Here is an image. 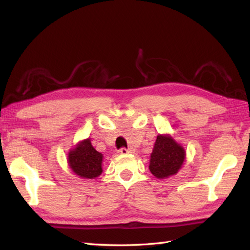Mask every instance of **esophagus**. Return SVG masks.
I'll return each mask as SVG.
<instances>
[{"label":"esophagus","mask_w":250,"mask_h":250,"mask_svg":"<svg viewBox=\"0 0 250 250\" xmlns=\"http://www.w3.org/2000/svg\"><path fill=\"white\" fill-rule=\"evenodd\" d=\"M133 152H134L133 149H126V148H121L120 149L121 155H128V153H133Z\"/></svg>","instance_id":"obj_1"}]
</instances>
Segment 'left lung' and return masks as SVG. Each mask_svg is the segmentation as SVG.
<instances>
[{
  "mask_svg": "<svg viewBox=\"0 0 250 250\" xmlns=\"http://www.w3.org/2000/svg\"><path fill=\"white\" fill-rule=\"evenodd\" d=\"M186 159L183 145L169 134H159L149 160V171L159 179L176 175Z\"/></svg>",
  "mask_w": 250,
  "mask_h": 250,
  "instance_id": "obj_1",
  "label": "left lung"
}]
</instances>
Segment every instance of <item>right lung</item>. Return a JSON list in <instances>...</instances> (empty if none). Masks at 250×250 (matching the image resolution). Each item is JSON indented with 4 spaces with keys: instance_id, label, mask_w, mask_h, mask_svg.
<instances>
[{
    "instance_id": "right-lung-1",
    "label": "right lung",
    "mask_w": 250,
    "mask_h": 250,
    "mask_svg": "<svg viewBox=\"0 0 250 250\" xmlns=\"http://www.w3.org/2000/svg\"><path fill=\"white\" fill-rule=\"evenodd\" d=\"M67 163L74 174L84 179L97 178L103 172V155L92 146L90 139L78 142L68 151Z\"/></svg>"
}]
</instances>
